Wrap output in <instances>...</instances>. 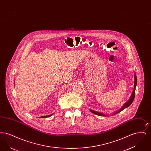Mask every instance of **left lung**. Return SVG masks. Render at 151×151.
Wrapping results in <instances>:
<instances>
[{"label":"left lung","instance_id":"left-lung-1","mask_svg":"<svg viewBox=\"0 0 151 151\" xmlns=\"http://www.w3.org/2000/svg\"><path fill=\"white\" fill-rule=\"evenodd\" d=\"M135 73V75H134V80H135V81H134V90H133L132 93L131 94V97H130L129 100V101H128L127 102H126L123 105V106L122 108H121L119 110H118V111H116L114 112L113 114H111V115H109V116H110V115H115L116 114H118V113H120L121 111H122V110H124V109L128 108V107L129 106V105L132 104V101H133L134 100L135 95V89H136V86H137V75H136L135 73ZM90 111H91L92 113H94V114H96V115H99V116H108V115H106V114H104V113H102L99 112V111H94V110H90Z\"/></svg>","mask_w":151,"mask_h":151}]
</instances>
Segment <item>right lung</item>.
I'll return each instance as SVG.
<instances>
[{"label":"right lung","instance_id":"obj_1","mask_svg":"<svg viewBox=\"0 0 151 151\" xmlns=\"http://www.w3.org/2000/svg\"><path fill=\"white\" fill-rule=\"evenodd\" d=\"M52 115H53V114H51V115H46V116H40V118H47V117L50 116H51Z\"/></svg>","mask_w":151,"mask_h":151}]
</instances>
